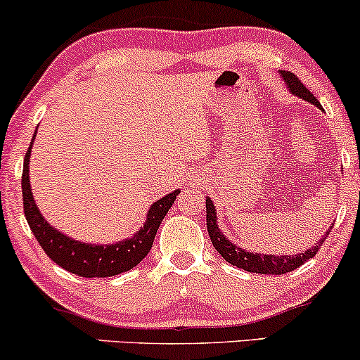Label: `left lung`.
<instances>
[{"instance_id":"left-lung-1","label":"left lung","mask_w":360,"mask_h":360,"mask_svg":"<svg viewBox=\"0 0 360 360\" xmlns=\"http://www.w3.org/2000/svg\"><path fill=\"white\" fill-rule=\"evenodd\" d=\"M280 77L283 79L285 85L290 90V94L297 95V97L304 98V101L314 103L315 107H319L322 110V105L317 98L314 97V94L310 92L307 86L297 79V75L293 73L280 70ZM206 224H207V235L211 238V243L216 248L221 257L226 259L228 263H231L233 266L241 268V270L250 271V274H263V275H283L288 271L295 270L300 265H304L307 259L314 258L315 253L320 250V246L326 241V236L330 233V229H327L326 236H322L317 241V245L311 246V248L305 250L304 253L297 255H265V253H253V251H246L240 246H236L231 240H228L226 235L219 229L218 224V216H216V207L214 202L211 201V198H206ZM332 228V226H330Z\"/></svg>"}]
</instances>
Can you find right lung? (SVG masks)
Listing matches in <instances>:
<instances>
[{
    "instance_id": "add662e5",
    "label": "right lung",
    "mask_w": 360,
    "mask_h": 360,
    "mask_svg": "<svg viewBox=\"0 0 360 360\" xmlns=\"http://www.w3.org/2000/svg\"><path fill=\"white\" fill-rule=\"evenodd\" d=\"M38 131V129H37ZM34 131V134H37ZM34 136L32 139L27 155L23 162V176H21V193H23V206L27 221L32 228V233L37 241L63 270L70 271L73 275L85 276V278H103V276H114L124 271H129L147 257L150 246L154 243L155 233L164 216L174 205V199L181 191L169 193L158 201L153 202L146 214V221L134 233L131 238H125L122 241H115L109 245H94L85 243V241L73 240L65 233L58 231L55 226L43 218L34 202L32 186H30V155H32Z\"/></svg>"
}]
</instances>
